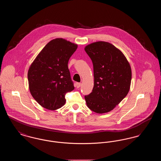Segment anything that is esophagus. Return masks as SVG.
<instances>
[{
    "label": "esophagus",
    "mask_w": 161,
    "mask_h": 161,
    "mask_svg": "<svg viewBox=\"0 0 161 161\" xmlns=\"http://www.w3.org/2000/svg\"><path fill=\"white\" fill-rule=\"evenodd\" d=\"M81 84L80 83H76V86H77V88H80V86H81Z\"/></svg>",
    "instance_id": "34e87169"
}]
</instances>
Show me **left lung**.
Listing matches in <instances>:
<instances>
[{
	"label": "left lung",
	"mask_w": 161,
	"mask_h": 161,
	"mask_svg": "<svg viewBox=\"0 0 161 161\" xmlns=\"http://www.w3.org/2000/svg\"><path fill=\"white\" fill-rule=\"evenodd\" d=\"M92 60L94 86L84 98L86 104L97 114L113 110L130 90L131 70L123 53L112 44L97 42L84 48Z\"/></svg>",
	"instance_id": "obj_1"
}]
</instances>
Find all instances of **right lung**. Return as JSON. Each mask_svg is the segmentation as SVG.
Masks as SVG:
<instances>
[{
	"mask_svg": "<svg viewBox=\"0 0 161 161\" xmlns=\"http://www.w3.org/2000/svg\"><path fill=\"white\" fill-rule=\"evenodd\" d=\"M77 47L63 38L53 39L32 63L28 72L29 88L41 106L51 110L61 108L66 93L74 89L68 64Z\"/></svg>",
	"mask_w": 161,
	"mask_h": 161,
	"instance_id": "right-lung-1",
	"label": "right lung"
}]
</instances>
